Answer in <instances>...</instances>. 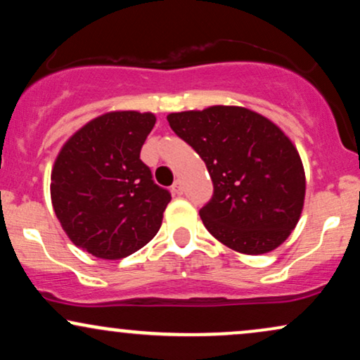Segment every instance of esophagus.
<instances>
[{"label": "esophagus", "instance_id": "1", "mask_svg": "<svg viewBox=\"0 0 360 360\" xmlns=\"http://www.w3.org/2000/svg\"><path fill=\"white\" fill-rule=\"evenodd\" d=\"M183 191H184V189H183V183H181V181L177 179L176 183L172 184V193H174V194H183Z\"/></svg>", "mask_w": 360, "mask_h": 360}]
</instances>
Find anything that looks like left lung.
<instances>
[{"label":"left lung","instance_id":"left-lung-1","mask_svg":"<svg viewBox=\"0 0 360 360\" xmlns=\"http://www.w3.org/2000/svg\"><path fill=\"white\" fill-rule=\"evenodd\" d=\"M167 122L205 160L213 181V198L200 210L206 230L240 254L278 249L298 225L307 193L291 139L243 106L169 113Z\"/></svg>","mask_w":360,"mask_h":360}]
</instances>
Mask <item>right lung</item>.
I'll return each mask as SVG.
<instances>
[{"mask_svg": "<svg viewBox=\"0 0 360 360\" xmlns=\"http://www.w3.org/2000/svg\"><path fill=\"white\" fill-rule=\"evenodd\" d=\"M155 115L103 113L65 140L51 174V200L62 230L98 259L118 260L159 232L171 194L152 181L140 148Z\"/></svg>", "mask_w": 360, "mask_h": 360, "instance_id": "right-lung-1", "label": "right lung"}]
</instances>
